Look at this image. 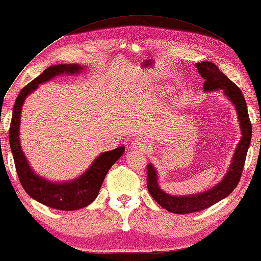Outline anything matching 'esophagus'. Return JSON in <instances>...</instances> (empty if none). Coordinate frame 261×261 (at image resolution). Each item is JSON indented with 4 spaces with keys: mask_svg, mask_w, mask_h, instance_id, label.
<instances>
[{
    "mask_svg": "<svg viewBox=\"0 0 261 261\" xmlns=\"http://www.w3.org/2000/svg\"><path fill=\"white\" fill-rule=\"evenodd\" d=\"M131 147L135 148V150H139V151H143V152H150L151 151L150 144H148L146 140L142 138V137H137V138L132 139Z\"/></svg>",
    "mask_w": 261,
    "mask_h": 261,
    "instance_id": "obj_1",
    "label": "esophagus"
}]
</instances>
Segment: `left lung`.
I'll return each mask as SVG.
<instances>
[{"label": "left lung", "instance_id": "left-lung-1", "mask_svg": "<svg viewBox=\"0 0 261 261\" xmlns=\"http://www.w3.org/2000/svg\"><path fill=\"white\" fill-rule=\"evenodd\" d=\"M198 73L204 79L203 89L215 90L222 89L225 95L229 97V100L233 102L237 109L239 121H241V130L243 137L239 142L236 152L233 154L232 163L230 165V169L227 172L224 179H223L216 187L206 190L204 193L198 194V195L192 196H171L163 192L159 188L156 182V174L154 168L151 164L147 165V189L150 192L151 196L154 198L156 203H159L163 208L168 212L174 214H192L201 210L209 208L217 202H220L223 198L230 195L232 190L237 187L241 180L244 165L249 150L251 137H252V125L247 113L246 101L244 98L243 94L239 89V87L236 86L232 81L227 77L225 74H223L220 68L216 65L210 63V61H203L201 64H196Z\"/></svg>", "mask_w": 261, "mask_h": 261}]
</instances>
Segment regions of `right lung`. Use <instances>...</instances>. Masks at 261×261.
Here are the masks:
<instances>
[{"label": "right lung", "instance_id": "right-lung-1", "mask_svg": "<svg viewBox=\"0 0 261 261\" xmlns=\"http://www.w3.org/2000/svg\"><path fill=\"white\" fill-rule=\"evenodd\" d=\"M81 67L79 65H56L51 66L28 84L20 90L17 98H16L14 111L9 127V142L10 148L14 155L15 167L17 172L19 182L24 190L34 200L40 202L46 206L58 210H76L85 208L97 197L98 192L103 184V180L110 167L117 161L125 148L124 146L115 148L113 151L102 153L98 158L94 161L92 166L84 175L79 179L64 184H53L49 181L36 175L29 166L25 155L23 154L22 148L19 145L18 129L20 110H22L23 102L29 94L38 87L39 84L49 80L58 74L63 73H77Z\"/></svg>", "mask_w": 261, "mask_h": 261}]
</instances>
